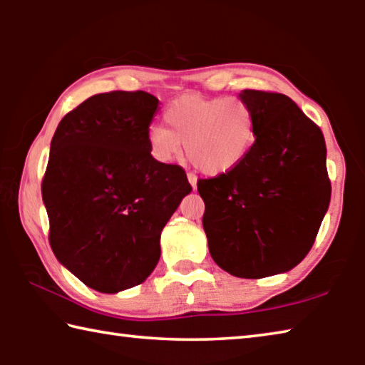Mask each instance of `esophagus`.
<instances>
[{
	"label": "esophagus",
	"mask_w": 365,
	"mask_h": 365,
	"mask_svg": "<svg viewBox=\"0 0 365 365\" xmlns=\"http://www.w3.org/2000/svg\"><path fill=\"white\" fill-rule=\"evenodd\" d=\"M196 180H197L196 175L191 174V172H190V174H188V182H190L191 187H193V190H196Z\"/></svg>",
	"instance_id": "obj_1"
}]
</instances>
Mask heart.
<instances>
[{"label":"heart","instance_id":"obj_1","mask_svg":"<svg viewBox=\"0 0 365 365\" xmlns=\"http://www.w3.org/2000/svg\"><path fill=\"white\" fill-rule=\"evenodd\" d=\"M169 128L151 127L148 141L153 154L170 160L182 153L206 175L232 170L250 153L256 138V119L242 98L182 95L164 113Z\"/></svg>","mask_w":365,"mask_h":365}]
</instances>
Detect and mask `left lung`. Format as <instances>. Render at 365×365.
I'll return each instance as SVG.
<instances>
[{
	"label": "left lung",
	"instance_id": "obj_1",
	"mask_svg": "<svg viewBox=\"0 0 365 365\" xmlns=\"http://www.w3.org/2000/svg\"><path fill=\"white\" fill-rule=\"evenodd\" d=\"M256 140L237 168L197 182L209 252L240 279H264L311 251L330 205L324 133L287 95L245 90Z\"/></svg>",
	"mask_w": 365,
	"mask_h": 365
}]
</instances>
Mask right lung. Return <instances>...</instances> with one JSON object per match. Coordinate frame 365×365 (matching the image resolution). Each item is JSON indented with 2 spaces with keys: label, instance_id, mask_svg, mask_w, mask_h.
<instances>
[{
  "label": "right lung",
  "instance_id": "right-lung-1",
  "mask_svg": "<svg viewBox=\"0 0 365 365\" xmlns=\"http://www.w3.org/2000/svg\"><path fill=\"white\" fill-rule=\"evenodd\" d=\"M159 100L109 91L67 113L41 182L49 245L86 287L117 293L143 283L160 257V232L191 191L175 164L151 156Z\"/></svg>",
  "mask_w": 365,
  "mask_h": 365
}]
</instances>
